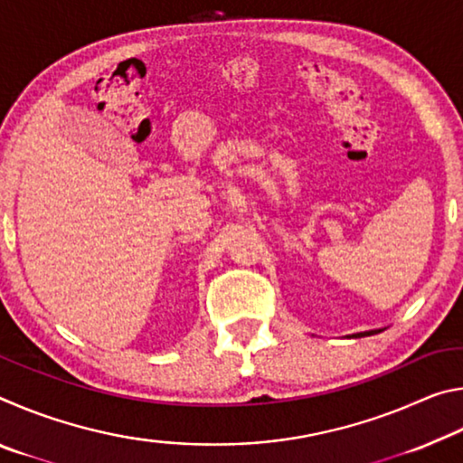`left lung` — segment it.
I'll return each mask as SVG.
<instances>
[{"label":"left lung","instance_id":"obj_1","mask_svg":"<svg viewBox=\"0 0 463 463\" xmlns=\"http://www.w3.org/2000/svg\"><path fill=\"white\" fill-rule=\"evenodd\" d=\"M378 331H370V333H359V335H355V336H364V335H375Z\"/></svg>","mask_w":463,"mask_h":463}]
</instances>
